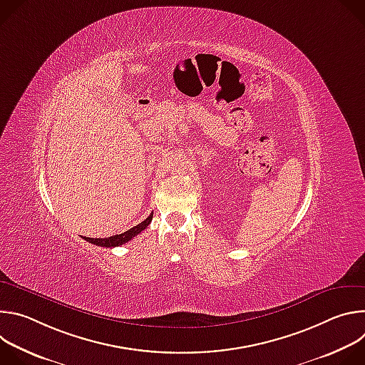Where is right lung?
<instances>
[{"label": "right lung", "instance_id": "right-lung-1", "mask_svg": "<svg viewBox=\"0 0 365 365\" xmlns=\"http://www.w3.org/2000/svg\"><path fill=\"white\" fill-rule=\"evenodd\" d=\"M153 220V215H150L148 218H145L143 222H140L138 225L130 228L128 231L123 232V234H118V235H113L110 238H89V237H85V240L93 245H99V247H118V245H123L125 242H128L130 240H133L135 235H138L141 231H144L148 224L151 222Z\"/></svg>", "mask_w": 365, "mask_h": 365}]
</instances>
